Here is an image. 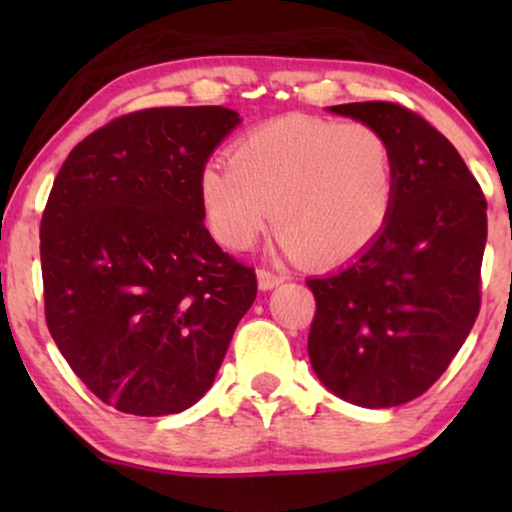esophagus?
I'll list each match as a JSON object with an SVG mask.
<instances>
[{
	"label": "esophagus",
	"instance_id": "1",
	"mask_svg": "<svg viewBox=\"0 0 512 512\" xmlns=\"http://www.w3.org/2000/svg\"><path fill=\"white\" fill-rule=\"evenodd\" d=\"M284 275H279V272H272V270H258V286H261L263 291L268 289H275V286H279L284 282Z\"/></svg>",
	"mask_w": 512,
	"mask_h": 512
}]
</instances>
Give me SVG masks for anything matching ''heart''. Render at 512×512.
Wrapping results in <instances>:
<instances>
[{
	"label": "heart",
	"instance_id": "b5f03b06",
	"mask_svg": "<svg viewBox=\"0 0 512 512\" xmlns=\"http://www.w3.org/2000/svg\"><path fill=\"white\" fill-rule=\"evenodd\" d=\"M214 240L254 247L270 221L284 251L338 268L373 247L396 200V158L375 125L284 116L249 130L198 179Z\"/></svg>",
	"mask_w": 512,
	"mask_h": 512
}]
</instances>
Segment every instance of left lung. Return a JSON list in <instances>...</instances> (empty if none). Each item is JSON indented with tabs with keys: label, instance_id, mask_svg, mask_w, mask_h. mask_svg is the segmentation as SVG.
<instances>
[{
	"label": "left lung",
	"instance_id": "8db88e82",
	"mask_svg": "<svg viewBox=\"0 0 512 512\" xmlns=\"http://www.w3.org/2000/svg\"><path fill=\"white\" fill-rule=\"evenodd\" d=\"M331 111L387 135L396 200L366 254L307 279L317 300L307 352L335 396L394 408L429 391L478 319L487 200L450 139L408 107L352 102Z\"/></svg>",
	"mask_w": 512,
	"mask_h": 512
}]
</instances>
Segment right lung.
Returning a JSON list of instances; mask_svg holds the SVG:
<instances>
[{
    "mask_svg": "<svg viewBox=\"0 0 512 512\" xmlns=\"http://www.w3.org/2000/svg\"><path fill=\"white\" fill-rule=\"evenodd\" d=\"M240 116L123 114L69 151L41 216L46 326L79 380L125 415H174L212 387L256 272L205 228L198 179Z\"/></svg>",
    "mask_w": 512,
    "mask_h": 512,
    "instance_id": "1",
    "label": "right lung"
}]
</instances>
